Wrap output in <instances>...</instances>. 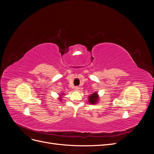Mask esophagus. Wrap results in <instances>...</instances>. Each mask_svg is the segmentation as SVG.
<instances>
[{
  "label": "esophagus",
  "instance_id": "1",
  "mask_svg": "<svg viewBox=\"0 0 154 154\" xmlns=\"http://www.w3.org/2000/svg\"><path fill=\"white\" fill-rule=\"evenodd\" d=\"M79 89H80V87H74V90L75 91H79Z\"/></svg>",
  "mask_w": 154,
  "mask_h": 154
}]
</instances>
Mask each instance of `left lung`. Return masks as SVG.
<instances>
[{
	"instance_id": "obj_1",
	"label": "left lung",
	"mask_w": 154,
	"mask_h": 154,
	"mask_svg": "<svg viewBox=\"0 0 154 154\" xmlns=\"http://www.w3.org/2000/svg\"><path fill=\"white\" fill-rule=\"evenodd\" d=\"M98 100V96H97V92H94V94H91L89 97H88V101L91 104H95Z\"/></svg>"
}]
</instances>
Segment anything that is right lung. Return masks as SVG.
<instances>
[{
  "mask_svg": "<svg viewBox=\"0 0 154 154\" xmlns=\"http://www.w3.org/2000/svg\"><path fill=\"white\" fill-rule=\"evenodd\" d=\"M60 100H61V99H60Z\"/></svg>",
  "mask_w": 154,
  "mask_h": 154,
  "instance_id": "1",
  "label": "right lung"
}]
</instances>
